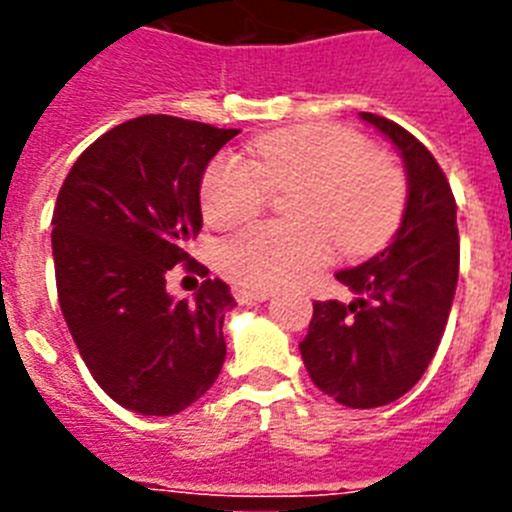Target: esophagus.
I'll return each mask as SVG.
<instances>
[{
	"mask_svg": "<svg viewBox=\"0 0 512 512\" xmlns=\"http://www.w3.org/2000/svg\"><path fill=\"white\" fill-rule=\"evenodd\" d=\"M235 297H238L241 302H264L271 297V289H246L243 287L235 292Z\"/></svg>",
	"mask_w": 512,
	"mask_h": 512,
	"instance_id": "esophagus-1",
	"label": "esophagus"
}]
</instances>
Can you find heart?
<instances>
[{"mask_svg":"<svg viewBox=\"0 0 512 512\" xmlns=\"http://www.w3.org/2000/svg\"><path fill=\"white\" fill-rule=\"evenodd\" d=\"M248 156L223 153L207 164L200 184L207 223H246L282 189H292L287 210L297 220L248 225L220 243L217 264L243 287L302 282L330 259L333 241L343 253H369L400 225L408 202L405 171L351 130L284 128L253 140Z\"/></svg>","mask_w":512,"mask_h":512,"instance_id":"1","label":"heart"}]
</instances>
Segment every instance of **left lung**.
I'll return each instance as SVG.
<instances>
[{
  "instance_id": "8db88e82",
  "label": "left lung",
  "mask_w": 512,
  "mask_h": 512,
  "mask_svg": "<svg viewBox=\"0 0 512 512\" xmlns=\"http://www.w3.org/2000/svg\"><path fill=\"white\" fill-rule=\"evenodd\" d=\"M400 148L408 207L372 261L338 271L354 302L312 305L300 351L312 382L346 408H379L413 390L441 343L459 279L456 200L433 153L397 122L359 112Z\"/></svg>"
}]
</instances>
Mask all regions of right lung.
Here are the masks:
<instances>
[{
    "label": "right lung",
    "instance_id": "1",
    "mask_svg": "<svg viewBox=\"0 0 512 512\" xmlns=\"http://www.w3.org/2000/svg\"><path fill=\"white\" fill-rule=\"evenodd\" d=\"M238 130L174 115H143L99 135L63 179L53 210L61 312L81 359L117 405L174 415L200 400L225 361L230 287L205 279L194 302L166 277L202 230L205 166Z\"/></svg>",
    "mask_w": 512,
    "mask_h": 512
}]
</instances>
